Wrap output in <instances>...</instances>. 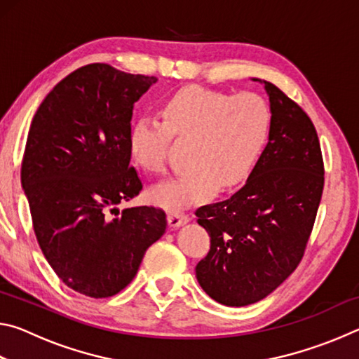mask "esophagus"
Returning a JSON list of instances; mask_svg holds the SVG:
<instances>
[{"mask_svg": "<svg viewBox=\"0 0 359 359\" xmlns=\"http://www.w3.org/2000/svg\"><path fill=\"white\" fill-rule=\"evenodd\" d=\"M188 220H190V217L187 214H182V212H169L168 214V222L172 228H179L180 224H185Z\"/></svg>", "mask_w": 359, "mask_h": 359, "instance_id": "1", "label": "esophagus"}]
</instances>
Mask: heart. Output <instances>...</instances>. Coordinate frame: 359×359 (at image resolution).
<instances>
[{
  "label": "heart",
  "mask_w": 359,
  "mask_h": 359,
  "mask_svg": "<svg viewBox=\"0 0 359 359\" xmlns=\"http://www.w3.org/2000/svg\"><path fill=\"white\" fill-rule=\"evenodd\" d=\"M272 126L271 107L257 93L231 95L187 87L161 107V120L141 117L128 136L131 160L161 174L172 139L190 142V172L155 185L150 201L169 210L203 203L220 190L244 184L257 168Z\"/></svg>",
  "instance_id": "heart-1"
}]
</instances>
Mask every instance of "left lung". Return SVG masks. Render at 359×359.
Wrapping results in <instances>:
<instances>
[{
    "mask_svg": "<svg viewBox=\"0 0 359 359\" xmlns=\"http://www.w3.org/2000/svg\"><path fill=\"white\" fill-rule=\"evenodd\" d=\"M263 83L272 126L257 168L226 201L196 210L210 238L209 253L196 264V278L212 299L231 307L261 301L293 274L325 185L311 117L274 83Z\"/></svg>",
    "mask_w": 359,
    "mask_h": 359,
    "instance_id": "1",
    "label": "left lung"
}]
</instances>
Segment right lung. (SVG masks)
Masks as SVG:
<instances>
[{
    "instance_id": "right-lung-1",
    "label": "right lung",
    "mask_w": 359,
    "mask_h": 359,
    "mask_svg": "<svg viewBox=\"0 0 359 359\" xmlns=\"http://www.w3.org/2000/svg\"><path fill=\"white\" fill-rule=\"evenodd\" d=\"M156 82L93 63L58 82L36 111L22 160V187L48 264L90 297L123 290L166 229L163 209L107 212L142 190L130 166L135 102Z\"/></svg>"
}]
</instances>
